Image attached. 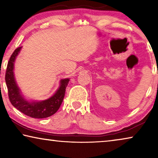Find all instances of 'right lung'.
I'll use <instances>...</instances> for the list:
<instances>
[{"label": "right lung", "instance_id": "obj_1", "mask_svg": "<svg viewBox=\"0 0 158 158\" xmlns=\"http://www.w3.org/2000/svg\"><path fill=\"white\" fill-rule=\"evenodd\" d=\"M21 47L15 49L8 62L5 80L8 88V98L14 106L25 115L35 118H43L55 114L63 101L68 78L61 80L59 89L51 98L41 102L29 103L21 96L14 77V62Z\"/></svg>", "mask_w": 158, "mask_h": 158}]
</instances>
